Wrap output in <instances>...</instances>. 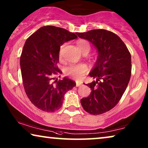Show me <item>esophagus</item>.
<instances>
[{"instance_id":"obj_1","label":"esophagus","mask_w":148,"mask_h":148,"mask_svg":"<svg viewBox=\"0 0 148 148\" xmlns=\"http://www.w3.org/2000/svg\"><path fill=\"white\" fill-rule=\"evenodd\" d=\"M82 83L81 82H76V86L77 87L80 86L81 85H82Z\"/></svg>"}]
</instances>
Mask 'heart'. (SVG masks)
I'll return each mask as SVG.
<instances>
[{
    "instance_id": "1",
    "label": "heart",
    "mask_w": 148,
    "mask_h": 148,
    "mask_svg": "<svg viewBox=\"0 0 148 148\" xmlns=\"http://www.w3.org/2000/svg\"><path fill=\"white\" fill-rule=\"evenodd\" d=\"M77 46L81 51L84 52L85 51H90V45L89 42L86 40H79L77 42ZM62 46L60 47L59 56H61ZM88 68L86 64L79 63V64H71L69 66H66L64 69V73L66 75L72 77L75 79H82L85 74L88 71Z\"/></svg>"
}]
</instances>
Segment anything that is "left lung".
<instances>
[{
	"mask_svg": "<svg viewBox=\"0 0 148 148\" xmlns=\"http://www.w3.org/2000/svg\"><path fill=\"white\" fill-rule=\"evenodd\" d=\"M97 48L98 56L89 74L96 79L87 84L91 94L81 100L86 112L98 115L106 112L118 104L131 75V56L128 48L116 34L106 29H93L76 33Z\"/></svg>",
	"mask_w": 148,
	"mask_h": 148,
	"instance_id": "left-lung-1",
	"label": "left lung"
}]
</instances>
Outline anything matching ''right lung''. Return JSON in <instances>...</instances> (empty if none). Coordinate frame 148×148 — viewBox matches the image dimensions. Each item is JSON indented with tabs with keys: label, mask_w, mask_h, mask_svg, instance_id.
I'll use <instances>...</instances> for the list:
<instances>
[{
	"label": "right lung",
	"mask_w": 148,
	"mask_h": 148,
	"mask_svg": "<svg viewBox=\"0 0 148 148\" xmlns=\"http://www.w3.org/2000/svg\"><path fill=\"white\" fill-rule=\"evenodd\" d=\"M77 38L63 28L47 25L38 29L24 44L20 57L24 90L32 104L41 110H58L64 94L76 86L66 77L53 80L61 73L57 66L60 46Z\"/></svg>",
	"instance_id": "right-lung-1"
}]
</instances>
